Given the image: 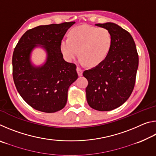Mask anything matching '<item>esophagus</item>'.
Masks as SVG:
<instances>
[{
  "mask_svg": "<svg viewBox=\"0 0 156 156\" xmlns=\"http://www.w3.org/2000/svg\"><path fill=\"white\" fill-rule=\"evenodd\" d=\"M76 70H77V72H78V74L79 76H81L82 75H83V69L80 68V67H77V68H76Z\"/></svg>",
  "mask_w": 156,
  "mask_h": 156,
  "instance_id": "esophagus-1",
  "label": "esophagus"
}]
</instances>
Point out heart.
Masks as SVG:
<instances>
[{
  "mask_svg": "<svg viewBox=\"0 0 156 156\" xmlns=\"http://www.w3.org/2000/svg\"><path fill=\"white\" fill-rule=\"evenodd\" d=\"M112 34L107 29L81 25L72 29L68 38L63 39L60 50L68 61L74 59L79 52L81 63L96 66L106 58L112 48Z\"/></svg>",
  "mask_w": 156,
  "mask_h": 156,
  "instance_id": "1",
  "label": "heart"
}]
</instances>
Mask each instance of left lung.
<instances>
[{
    "mask_svg": "<svg viewBox=\"0 0 156 156\" xmlns=\"http://www.w3.org/2000/svg\"><path fill=\"white\" fill-rule=\"evenodd\" d=\"M110 31L112 46L103 61L85 70L88 80L86 97L93 109L106 112L119 107L127 100L135 86L138 54L133 38L127 31L113 23L96 24Z\"/></svg>",
    "mask_w": 156,
    "mask_h": 156,
    "instance_id": "obj_1",
    "label": "left lung"
}]
</instances>
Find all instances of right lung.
<instances>
[{
  "label": "right lung",
  "mask_w": 156,
  "mask_h": 156,
  "mask_svg": "<svg viewBox=\"0 0 156 156\" xmlns=\"http://www.w3.org/2000/svg\"><path fill=\"white\" fill-rule=\"evenodd\" d=\"M75 22L40 25L23 34L12 56V74L20 96L36 110L54 113L65 107L69 86L78 78L76 65L66 62L60 43ZM37 44L47 51L46 62L34 67L30 54Z\"/></svg>",
  "instance_id": "add662e5"
}]
</instances>
